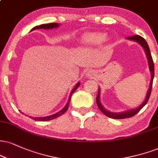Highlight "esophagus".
Segmentation results:
<instances>
[{
	"label": "esophagus",
	"instance_id": "obj_1",
	"mask_svg": "<svg viewBox=\"0 0 158 158\" xmlns=\"http://www.w3.org/2000/svg\"><path fill=\"white\" fill-rule=\"evenodd\" d=\"M86 76H87V77H90V78H92V77L94 76V72H93V71H89L87 72Z\"/></svg>",
	"mask_w": 158,
	"mask_h": 158
}]
</instances>
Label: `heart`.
<instances>
[{"label": "heart", "instance_id": "b5f03b06", "mask_svg": "<svg viewBox=\"0 0 158 158\" xmlns=\"http://www.w3.org/2000/svg\"><path fill=\"white\" fill-rule=\"evenodd\" d=\"M107 40V35L101 32H92L85 35L83 39V45L85 46L94 47L100 46Z\"/></svg>", "mask_w": 158, "mask_h": 158}]
</instances>
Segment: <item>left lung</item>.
Segmentation results:
<instances>
[{
    "label": "left lung",
    "mask_w": 158,
    "mask_h": 158,
    "mask_svg": "<svg viewBox=\"0 0 158 158\" xmlns=\"http://www.w3.org/2000/svg\"><path fill=\"white\" fill-rule=\"evenodd\" d=\"M127 39L130 40L135 41L138 43H139V44L143 47L144 51H145L146 57H147V60H148V63H149V71L151 72V81H150L149 88L147 91V94H146V98L145 100L143 101V103L140 104L139 107H137L136 109L129 110H127V111L122 112V113H112V112H110L106 109H104L103 105H102L100 102V89L98 88L97 97H96V103H97V106L98 107V108H99V110L104 114V115H107V117L111 118L123 119V118H130V117L134 116V115L138 113V112H139L140 110L144 107V106H145V104L147 103L148 100H149V98L150 97V94H151V92H152L153 79H154V76H155V68H154V62H153L152 57L151 53H150L149 45H148L146 41L144 40V38L140 37L139 35H134V36H132V37H127Z\"/></svg>",
    "instance_id": "obj_1"
}]
</instances>
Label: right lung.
I'll return each instance as SVG.
<instances>
[{
    "label": "right lung",
    "instance_id": "right-lung-1",
    "mask_svg": "<svg viewBox=\"0 0 158 158\" xmlns=\"http://www.w3.org/2000/svg\"><path fill=\"white\" fill-rule=\"evenodd\" d=\"M59 26H60V25H59L58 23H48V24H42V25H40V26H35V27H34L31 29V31H33V30H35V29H52V28H57ZM79 85H80V82H78L77 84L76 85L75 87H74L73 90H71V94H70V96H69V98H68L67 104H66V105L64 106V107L63 108V109H62V110H60V112H58V113H56V114H54V115H49V116H45V117H31V116H29V117L35 121H46L53 120V119H55V118H56L61 116L62 114H64L68 110V107H69L70 101H71L72 94H73V93L75 92V90H77L78 87H79Z\"/></svg>",
    "mask_w": 158,
    "mask_h": 158
}]
</instances>
